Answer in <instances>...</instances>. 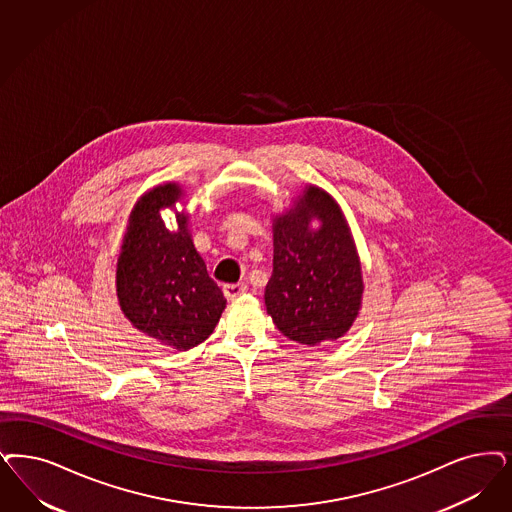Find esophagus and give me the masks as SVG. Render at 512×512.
I'll list each match as a JSON object with an SVG mask.
<instances>
[{
    "label": "esophagus",
    "instance_id": "esophagus-1",
    "mask_svg": "<svg viewBox=\"0 0 512 512\" xmlns=\"http://www.w3.org/2000/svg\"><path fill=\"white\" fill-rule=\"evenodd\" d=\"M247 291L246 283H227L223 285V293L229 300L238 299L240 295H244Z\"/></svg>",
    "mask_w": 512,
    "mask_h": 512
}]
</instances>
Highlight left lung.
<instances>
[{
    "mask_svg": "<svg viewBox=\"0 0 512 512\" xmlns=\"http://www.w3.org/2000/svg\"><path fill=\"white\" fill-rule=\"evenodd\" d=\"M318 220L314 230L311 223ZM274 270L266 312L283 335L318 346L346 335L359 314L363 274L352 232L335 198L308 185L274 217Z\"/></svg>",
    "mask_w": 512,
    "mask_h": 512,
    "instance_id": "left-lung-1",
    "label": "left lung"
}]
</instances>
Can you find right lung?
Returning a JSON list of instances; mask_svg holds the SVG:
<instances>
[{
	"label": "right lung",
	"instance_id": "obj_1",
	"mask_svg": "<svg viewBox=\"0 0 512 512\" xmlns=\"http://www.w3.org/2000/svg\"><path fill=\"white\" fill-rule=\"evenodd\" d=\"M183 200L177 183H162L136 202L117 261V299L128 321L177 352L212 335L227 300L196 251L189 215L177 212L178 230L165 229L159 212Z\"/></svg>",
	"mask_w": 512,
	"mask_h": 512
}]
</instances>
